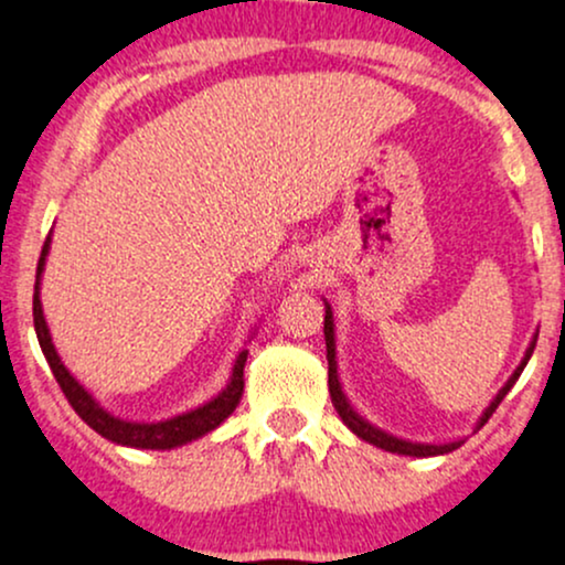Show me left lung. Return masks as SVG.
Masks as SVG:
<instances>
[{"label": "left lung", "mask_w": 565, "mask_h": 565, "mask_svg": "<svg viewBox=\"0 0 565 565\" xmlns=\"http://www.w3.org/2000/svg\"><path fill=\"white\" fill-rule=\"evenodd\" d=\"M326 301V299H323ZM323 333H326V358H329V393H331V404L333 409L339 412V417H342V423L348 426L353 434L358 436V439L369 441V445L380 447V450L385 452H396V455H409V458H434V455H447L452 450H458L460 445H463V439L458 441H445V445H428V441H409V439H398V436L387 434V430H382L377 426H372V423L366 420L363 415H358L355 406L350 404V398L344 396L342 391V382H339V372H337V333H333V312H331V305L326 301V318H323ZM539 337V333H536ZM536 337L531 339V344H527L523 361H520V366L514 369L512 377L507 380V385L501 387L499 393H495V398L490 402L488 406H484L482 417L477 420L475 430H479L484 426V423L490 420V415L495 412V406H499L503 402V396H507L509 391H512V385L518 382L520 374H523L525 363L531 361V353L533 348H536Z\"/></svg>", "instance_id": "1"}]
</instances>
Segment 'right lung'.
Here are the masks:
<instances>
[{
    "label": "right lung",
    "mask_w": 565,
    "mask_h": 565,
    "mask_svg": "<svg viewBox=\"0 0 565 565\" xmlns=\"http://www.w3.org/2000/svg\"><path fill=\"white\" fill-rule=\"evenodd\" d=\"M47 253H51V236L42 245V256L38 264V282H34V331H38L42 355H45L47 366H51L53 377H56L58 385H62L66 402L72 404V409L88 423L90 428L96 430L105 439L115 441L120 447H135V450H174V447H183L188 441L202 439L204 434L215 430L226 420L228 415L236 409L242 398V387H245V361H247V350H242L236 355L232 377H228L226 387L217 393L215 398H210L207 404L196 406V409H188L183 415L167 417V420H156V423H137V420H124V417L113 415L110 409H105L94 396L88 393V387L83 385L70 369L64 366L62 355H58L56 344L51 339V329L45 323V312H42V301H40V285H42V271H45V260Z\"/></svg>",
    "instance_id": "1"
}]
</instances>
